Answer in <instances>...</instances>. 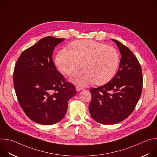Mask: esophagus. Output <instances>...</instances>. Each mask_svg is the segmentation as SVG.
I'll use <instances>...</instances> for the list:
<instances>
[{"label":"esophagus","mask_w":157,"mask_h":157,"mask_svg":"<svg viewBox=\"0 0 157 157\" xmlns=\"http://www.w3.org/2000/svg\"><path fill=\"white\" fill-rule=\"evenodd\" d=\"M84 89V88L82 87H79V86H76V89L77 91H79V90H82V89Z\"/></svg>","instance_id":"1"}]
</instances>
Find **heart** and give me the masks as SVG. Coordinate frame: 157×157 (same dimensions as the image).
Wrapping results in <instances>:
<instances>
[{"label": "heart", "instance_id": "1", "mask_svg": "<svg viewBox=\"0 0 157 157\" xmlns=\"http://www.w3.org/2000/svg\"><path fill=\"white\" fill-rule=\"evenodd\" d=\"M72 50L62 48L57 54L56 64L63 74L71 75L83 67L85 70L75 73L71 81L83 86L93 82L103 84L115 75L120 64L117 50L105 44L79 40L71 44Z\"/></svg>", "mask_w": 157, "mask_h": 157}]
</instances>
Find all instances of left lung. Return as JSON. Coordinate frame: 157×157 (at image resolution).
<instances>
[{
    "instance_id": "8db88e82",
    "label": "left lung",
    "mask_w": 157,
    "mask_h": 157,
    "mask_svg": "<svg viewBox=\"0 0 157 157\" xmlns=\"http://www.w3.org/2000/svg\"><path fill=\"white\" fill-rule=\"evenodd\" d=\"M121 55L120 67L107 84L89 91L92 99L89 107L92 118L103 124L118 123L134 110L142 90V68L132 51L118 40L112 39Z\"/></svg>"
}]
</instances>
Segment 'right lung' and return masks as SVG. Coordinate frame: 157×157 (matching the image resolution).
Wrapping results in <instances>:
<instances>
[{
	"label": "right lung",
	"mask_w": 157,
	"mask_h": 157,
	"mask_svg": "<svg viewBox=\"0 0 157 157\" xmlns=\"http://www.w3.org/2000/svg\"><path fill=\"white\" fill-rule=\"evenodd\" d=\"M64 39L47 36L23 51L17 60L13 84L20 105L32 121L52 125L65 117L68 101L76 94L52 59L55 47Z\"/></svg>",
	"instance_id": "1"
}]
</instances>
